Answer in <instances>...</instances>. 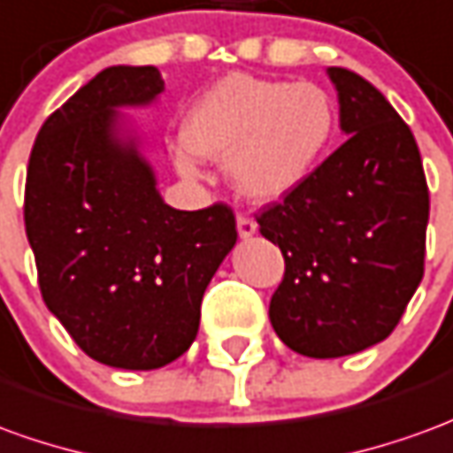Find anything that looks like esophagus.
Segmentation results:
<instances>
[{
  "label": "esophagus",
  "instance_id": "esophagus-1",
  "mask_svg": "<svg viewBox=\"0 0 453 453\" xmlns=\"http://www.w3.org/2000/svg\"><path fill=\"white\" fill-rule=\"evenodd\" d=\"M257 233V223L248 216H237V235L242 240H250V237Z\"/></svg>",
  "mask_w": 453,
  "mask_h": 453
}]
</instances>
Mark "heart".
Masks as SVG:
<instances>
[{
    "mask_svg": "<svg viewBox=\"0 0 453 453\" xmlns=\"http://www.w3.org/2000/svg\"><path fill=\"white\" fill-rule=\"evenodd\" d=\"M336 103L316 83L227 75L191 107L176 144L183 176H201V157L223 159L230 183L255 201L299 188L336 139Z\"/></svg>",
    "mask_w": 453,
    "mask_h": 453,
    "instance_id": "obj_1",
    "label": "heart"
}]
</instances>
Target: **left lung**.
<instances>
[{
  "label": "left lung",
  "instance_id": "1",
  "mask_svg": "<svg viewBox=\"0 0 453 453\" xmlns=\"http://www.w3.org/2000/svg\"><path fill=\"white\" fill-rule=\"evenodd\" d=\"M326 75L348 139L257 218L287 265L272 328L306 358H343L390 336L425 274L429 220L422 157L403 117L356 73Z\"/></svg>",
  "mask_w": 453,
  "mask_h": 453
}]
</instances>
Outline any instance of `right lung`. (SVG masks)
I'll use <instances>...</instances> for the list:
<instances>
[{"label": "right lung", "mask_w": 453, "mask_h": 453, "mask_svg": "<svg viewBox=\"0 0 453 453\" xmlns=\"http://www.w3.org/2000/svg\"><path fill=\"white\" fill-rule=\"evenodd\" d=\"M161 93L159 68L110 65L43 122L28 159L24 223L43 302L110 368H164L188 350L237 240L227 205L161 198L147 137L122 112Z\"/></svg>", "instance_id": "obj_1"}]
</instances>
